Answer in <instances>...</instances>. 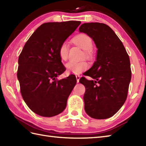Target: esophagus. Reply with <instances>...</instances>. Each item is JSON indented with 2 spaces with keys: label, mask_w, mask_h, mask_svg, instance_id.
<instances>
[{
  "label": "esophagus",
  "mask_w": 146,
  "mask_h": 146,
  "mask_svg": "<svg viewBox=\"0 0 146 146\" xmlns=\"http://www.w3.org/2000/svg\"><path fill=\"white\" fill-rule=\"evenodd\" d=\"M76 78L77 83H79V80H80V76L79 75H76Z\"/></svg>",
  "instance_id": "34e87169"
}]
</instances>
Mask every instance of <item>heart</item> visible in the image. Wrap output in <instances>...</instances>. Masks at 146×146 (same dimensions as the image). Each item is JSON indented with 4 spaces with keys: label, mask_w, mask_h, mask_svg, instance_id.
Masks as SVG:
<instances>
[{
    "label": "heart",
    "mask_w": 146,
    "mask_h": 146,
    "mask_svg": "<svg viewBox=\"0 0 146 146\" xmlns=\"http://www.w3.org/2000/svg\"><path fill=\"white\" fill-rule=\"evenodd\" d=\"M73 42L81 48L83 50L86 51V54H88L89 50L93 47L92 39L90 36L85 34H80L74 37ZM59 55L62 60H66L68 56V44L64 42L61 44L59 48ZM66 67L70 73L78 75L83 71L86 70L88 68V64L86 61L74 62L70 61L66 64Z\"/></svg>",
    "instance_id": "1"
}]
</instances>
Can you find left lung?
I'll list each match as a JSON object with an SVG mask.
<instances>
[{
	"mask_svg": "<svg viewBox=\"0 0 146 146\" xmlns=\"http://www.w3.org/2000/svg\"><path fill=\"white\" fill-rule=\"evenodd\" d=\"M80 33L93 39L97 48L93 66L80 82L85 86V110L95 119H105L115 114L125 103L131 80L129 56L116 34L103 23H84Z\"/></svg>",
	"mask_w": 146,
	"mask_h": 146,
	"instance_id": "obj_1",
	"label": "left lung"
}]
</instances>
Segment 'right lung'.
I'll use <instances>...</instances> for the list:
<instances>
[{
    "mask_svg": "<svg viewBox=\"0 0 146 146\" xmlns=\"http://www.w3.org/2000/svg\"><path fill=\"white\" fill-rule=\"evenodd\" d=\"M80 21L42 24L24 45L18 60L17 79L24 102L33 112L51 117L61 113L76 83L75 75L60 80L65 71L59 48Z\"/></svg>",
    "mask_w": 146,
    "mask_h": 146,
    "instance_id": "right-lung-1",
    "label": "right lung"
}]
</instances>
